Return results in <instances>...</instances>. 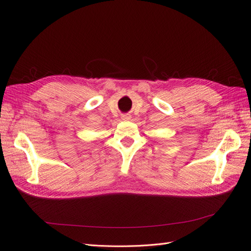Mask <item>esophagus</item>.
I'll use <instances>...</instances> for the list:
<instances>
[{
	"label": "esophagus",
	"instance_id": "obj_1",
	"mask_svg": "<svg viewBox=\"0 0 251 251\" xmlns=\"http://www.w3.org/2000/svg\"><path fill=\"white\" fill-rule=\"evenodd\" d=\"M121 118H123L124 120H128V119H131V115H128V114H125V115L121 116Z\"/></svg>",
	"mask_w": 251,
	"mask_h": 251
}]
</instances>
